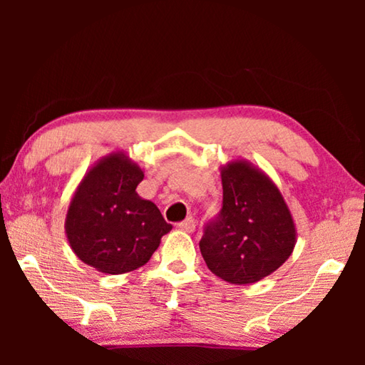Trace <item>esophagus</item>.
Segmentation results:
<instances>
[{
	"label": "esophagus",
	"mask_w": 365,
	"mask_h": 365,
	"mask_svg": "<svg viewBox=\"0 0 365 365\" xmlns=\"http://www.w3.org/2000/svg\"><path fill=\"white\" fill-rule=\"evenodd\" d=\"M178 227H179V229H182L184 232H192L194 229H196V219H194V217H187V219H184L182 222H179V224H178Z\"/></svg>",
	"instance_id": "esophagus-1"
}]
</instances>
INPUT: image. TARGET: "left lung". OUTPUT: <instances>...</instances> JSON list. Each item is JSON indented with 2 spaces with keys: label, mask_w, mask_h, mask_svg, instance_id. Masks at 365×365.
<instances>
[{
  "label": "left lung",
  "mask_w": 365,
  "mask_h": 365,
  "mask_svg": "<svg viewBox=\"0 0 365 365\" xmlns=\"http://www.w3.org/2000/svg\"><path fill=\"white\" fill-rule=\"evenodd\" d=\"M222 209L199 247L209 271L246 286L277 271L291 256L297 231L276 182L246 159L221 168Z\"/></svg>",
  "instance_id": "1"
}]
</instances>
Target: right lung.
<instances>
[{"instance_id": "add662e5", "label": "right lung", "mask_w": 365, "mask_h": 365, "mask_svg": "<svg viewBox=\"0 0 365 365\" xmlns=\"http://www.w3.org/2000/svg\"><path fill=\"white\" fill-rule=\"evenodd\" d=\"M144 171L124 151H113L88 169L71 201L64 231L73 252L104 274L146 264L173 226L156 204L136 192Z\"/></svg>"}]
</instances>
